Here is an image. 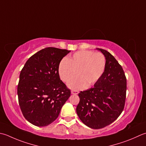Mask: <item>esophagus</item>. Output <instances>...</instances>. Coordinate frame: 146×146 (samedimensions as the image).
I'll use <instances>...</instances> for the list:
<instances>
[{
    "mask_svg": "<svg viewBox=\"0 0 146 146\" xmlns=\"http://www.w3.org/2000/svg\"><path fill=\"white\" fill-rule=\"evenodd\" d=\"M79 93V92L78 90H71V94H75V95H76V94H78Z\"/></svg>",
    "mask_w": 146,
    "mask_h": 146,
    "instance_id": "esophagus-1",
    "label": "esophagus"
}]
</instances>
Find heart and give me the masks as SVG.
<instances>
[{"label":"heart","instance_id":"b5f03b06","mask_svg":"<svg viewBox=\"0 0 146 146\" xmlns=\"http://www.w3.org/2000/svg\"><path fill=\"white\" fill-rule=\"evenodd\" d=\"M106 59L103 54L91 50L79 51L70 58L63 59L59 65V75L62 81H71L68 86L73 89L91 87L101 78L105 71Z\"/></svg>","mask_w":146,"mask_h":146}]
</instances>
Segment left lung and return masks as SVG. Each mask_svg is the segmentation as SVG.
I'll return each mask as SVG.
<instances>
[{
	"mask_svg": "<svg viewBox=\"0 0 146 146\" xmlns=\"http://www.w3.org/2000/svg\"><path fill=\"white\" fill-rule=\"evenodd\" d=\"M106 59L105 71L94 86L78 94L76 113L87 127L100 129L112 123L123 111L127 78L121 66L112 54L98 48Z\"/></svg>",
	"mask_w": 146,
	"mask_h": 146,
	"instance_id": "left-lung-1",
	"label": "left lung"
}]
</instances>
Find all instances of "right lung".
<instances>
[{
    "instance_id": "add662e5",
    "label": "right lung",
    "mask_w": 146,
    "mask_h": 146,
    "mask_svg": "<svg viewBox=\"0 0 146 146\" xmlns=\"http://www.w3.org/2000/svg\"><path fill=\"white\" fill-rule=\"evenodd\" d=\"M70 52L46 47L31 56L19 75L18 96L25 119L37 127L50 125L58 118L71 90L61 80L59 65Z\"/></svg>"
}]
</instances>
